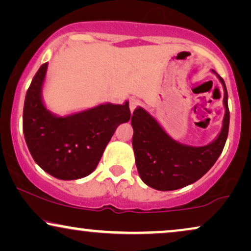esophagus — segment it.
Masks as SVG:
<instances>
[{
	"label": "esophagus",
	"mask_w": 251,
	"mask_h": 251,
	"mask_svg": "<svg viewBox=\"0 0 251 251\" xmlns=\"http://www.w3.org/2000/svg\"><path fill=\"white\" fill-rule=\"evenodd\" d=\"M139 105V100L138 99L136 98H130L129 100V107H130V111H131V113L135 111V109L137 108V106Z\"/></svg>",
	"instance_id": "34e87169"
}]
</instances>
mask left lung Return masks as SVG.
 Returning <instances> with one entry per match:
<instances>
[{
    "instance_id": "1",
    "label": "left lung",
    "mask_w": 251,
    "mask_h": 251,
    "mask_svg": "<svg viewBox=\"0 0 251 251\" xmlns=\"http://www.w3.org/2000/svg\"><path fill=\"white\" fill-rule=\"evenodd\" d=\"M225 116L217 139L207 146L192 147L175 142L161 126L143 108H136L131 116L132 147L139 176L150 187L173 191L193 184L209 171L221 155L228 135L229 111L225 82Z\"/></svg>"
}]
</instances>
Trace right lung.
Segmentation results:
<instances>
[{"mask_svg":"<svg viewBox=\"0 0 251 251\" xmlns=\"http://www.w3.org/2000/svg\"><path fill=\"white\" fill-rule=\"evenodd\" d=\"M47 68L48 63L39 68L26 92L23 131L27 147L34 161L51 176L63 180L83 178L98 166L116 128L130 120L129 102L54 116L41 99Z\"/></svg>","mask_w":251,"mask_h":251,"instance_id":"1","label":"right lung"}]
</instances>
